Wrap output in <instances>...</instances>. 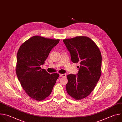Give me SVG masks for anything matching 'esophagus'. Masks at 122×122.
<instances>
[{
  "label": "esophagus",
  "mask_w": 122,
  "mask_h": 122,
  "mask_svg": "<svg viewBox=\"0 0 122 122\" xmlns=\"http://www.w3.org/2000/svg\"><path fill=\"white\" fill-rule=\"evenodd\" d=\"M60 76L63 77H65L66 76V75L65 74H60Z\"/></svg>",
  "instance_id": "obj_1"
}]
</instances>
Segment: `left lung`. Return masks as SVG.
I'll return each instance as SVG.
<instances>
[{
	"mask_svg": "<svg viewBox=\"0 0 122 122\" xmlns=\"http://www.w3.org/2000/svg\"><path fill=\"white\" fill-rule=\"evenodd\" d=\"M72 62L79 63L78 74L67 75L66 89L72 98L80 100L94 90L102 74V55L99 47L89 37L76 36L63 40Z\"/></svg>",
	"mask_w": 122,
	"mask_h": 122,
	"instance_id": "8db88e82",
	"label": "left lung"
}]
</instances>
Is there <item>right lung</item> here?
I'll return each instance as SVG.
<instances>
[{"mask_svg": "<svg viewBox=\"0 0 122 122\" xmlns=\"http://www.w3.org/2000/svg\"><path fill=\"white\" fill-rule=\"evenodd\" d=\"M60 39L35 36L20 47L17 55L16 74L21 86L34 100L43 101L49 96L59 75L48 74L40 65Z\"/></svg>", "mask_w": 122, "mask_h": 122, "instance_id": "1", "label": "right lung"}]
</instances>
